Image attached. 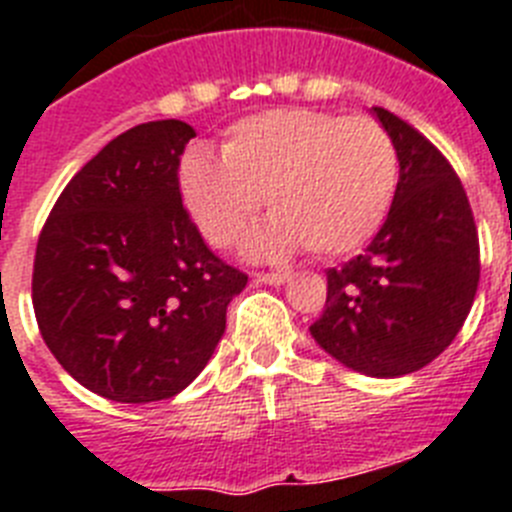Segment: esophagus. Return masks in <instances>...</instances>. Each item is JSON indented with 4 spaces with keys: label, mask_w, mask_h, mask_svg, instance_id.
Here are the masks:
<instances>
[{
    "label": "esophagus",
    "mask_w": 512,
    "mask_h": 512,
    "mask_svg": "<svg viewBox=\"0 0 512 512\" xmlns=\"http://www.w3.org/2000/svg\"><path fill=\"white\" fill-rule=\"evenodd\" d=\"M290 274L287 272H256L253 274V282L256 285H282Z\"/></svg>",
    "instance_id": "1"
}]
</instances>
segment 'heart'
<instances>
[{
	"label": "heart",
	"instance_id": "b5f03b06",
	"mask_svg": "<svg viewBox=\"0 0 512 512\" xmlns=\"http://www.w3.org/2000/svg\"><path fill=\"white\" fill-rule=\"evenodd\" d=\"M398 175L395 141L374 117L269 109L227 130L222 159L204 146L190 149L180 190L211 246L235 243L266 196L272 219L248 240L251 253L282 256L306 246L332 259L377 235Z\"/></svg>",
	"mask_w": 512,
	"mask_h": 512
}]
</instances>
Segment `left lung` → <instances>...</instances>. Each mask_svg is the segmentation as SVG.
Returning a JSON list of instances; mask_svg holds the SVG:
<instances>
[{"instance_id": "left-lung-1", "label": "left lung", "mask_w": 512, "mask_h": 512, "mask_svg": "<svg viewBox=\"0 0 512 512\" xmlns=\"http://www.w3.org/2000/svg\"><path fill=\"white\" fill-rule=\"evenodd\" d=\"M374 114L398 149V190L366 253L327 272V306L311 335L348 369L403 377L432 363L466 322L479 232L442 151L398 114Z\"/></svg>"}]
</instances>
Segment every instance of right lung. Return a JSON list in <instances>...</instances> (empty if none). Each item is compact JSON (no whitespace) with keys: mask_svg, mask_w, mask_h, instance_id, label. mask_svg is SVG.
Segmentation results:
<instances>
[{"mask_svg":"<svg viewBox=\"0 0 512 512\" xmlns=\"http://www.w3.org/2000/svg\"><path fill=\"white\" fill-rule=\"evenodd\" d=\"M190 138L183 120L117 135L65 185L38 235L33 311L46 348L75 382L117 403L185 390L248 285L183 206L177 172Z\"/></svg>","mask_w":512,"mask_h":512,"instance_id":"1","label":"right lung"}]
</instances>
